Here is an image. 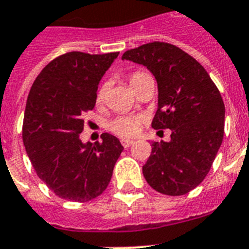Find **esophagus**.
Listing matches in <instances>:
<instances>
[{"mask_svg":"<svg viewBox=\"0 0 249 249\" xmlns=\"http://www.w3.org/2000/svg\"><path fill=\"white\" fill-rule=\"evenodd\" d=\"M133 143H134V142L130 141V139H121V144H123V147L124 148H129Z\"/></svg>","mask_w":249,"mask_h":249,"instance_id":"1","label":"esophagus"}]
</instances>
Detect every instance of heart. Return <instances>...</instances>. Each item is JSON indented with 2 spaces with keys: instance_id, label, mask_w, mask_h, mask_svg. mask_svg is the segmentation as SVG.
Instances as JSON below:
<instances>
[{
  "instance_id": "b5f03b06",
  "label": "heart",
  "mask_w": 249,
  "mask_h": 249,
  "mask_svg": "<svg viewBox=\"0 0 249 249\" xmlns=\"http://www.w3.org/2000/svg\"><path fill=\"white\" fill-rule=\"evenodd\" d=\"M147 76L145 72H134L130 76V83L135 82L137 79L142 78V77ZM106 89H107V86L102 85L100 87L97 96H96V100L97 102L104 101V97H105ZM142 124V119L139 116H131V115H124V116H119L115 120H112L110 123V130L114 131L115 134L120 135V137L128 138V137H134L139 131Z\"/></svg>"
}]
</instances>
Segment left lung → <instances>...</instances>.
Listing matches in <instances>:
<instances>
[{"mask_svg":"<svg viewBox=\"0 0 249 249\" xmlns=\"http://www.w3.org/2000/svg\"><path fill=\"white\" fill-rule=\"evenodd\" d=\"M121 59L143 64L158 85L153 129H171L170 142H153L143 175L156 191L185 195L204 181L224 137L225 107L209 73L190 54L153 41Z\"/></svg>","mask_w":249,"mask_h":249,"instance_id":"obj_1","label":"left lung"}]
</instances>
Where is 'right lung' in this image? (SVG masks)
Masks as SVG:
<instances>
[{
  "label": "right lung",
  "instance_id": "right-lung-1",
  "mask_svg": "<svg viewBox=\"0 0 249 249\" xmlns=\"http://www.w3.org/2000/svg\"><path fill=\"white\" fill-rule=\"evenodd\" d=\"M119 52H70L53 59L31 86L22 142L39 178L64 200L86 202L105 191L124 147L107 133L82 143V115L95 107L97 89Z\"/></svg>",
  "mask_w": 249,
  "mask_h": 249
}]
</instances>
